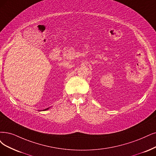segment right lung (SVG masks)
<instances>
[{"instance_id": "right-lung-1", "label": "right lung", "mask_w": 156, "mask_h": 156, "mask_svg": "<svg viewBox=\"0 0 156 156\" xmlns=\"http://www.w3.org/2000/svg\"><path fill=\"white\" fill-rule=\"evenodd\" d=\"M49 108H50V107H48V108H45V109H44L43 111H47V110H48V109H49Z\"/></svg>"}]
</instances>
